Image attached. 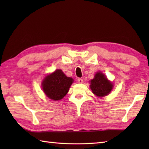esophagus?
Listing matches in <instances>:
<instances>
[{
    "label": "esophagus",
    "mask_w": 149,
    "mask_h": 149,
    "mask_svg": "<svg viewBox=\"0 0 149 149\" xmlns=\"http://www.w3.org/2000/svg\"><path fill=\"white\" fill-rule=\"evenodd\" d=\"M83 80L82 79H81V78H79L78 79V83H79L81 84V83H83Z\"/></svg>",
    "instance_id": "esophagus-1"
}]
</instances>
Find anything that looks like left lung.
I'll list each match as a JSON object with an SVG mask.
<instances>
[{
  "label": "left lung",
  "instance_id": "obj_1",
  "mask_svg": "<svg viewBox=\"0 0 149 149\" xmlns=\"http://www.w3.org/2000/svg\"><path fill=\"white\" fill-rule=\"evenodd\" d=\"M90 88L93 94L97 97H102L108 95L113 88L111 82L101 72H98L94 78L90 81Z\"/></svg>",
  "mask_w": 149,
  "mask_h": 149
}]
</instances>
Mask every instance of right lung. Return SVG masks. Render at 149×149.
Instances as JSON below:
<instances>
[{"mask_svg": "<svg viewBox=\"0 0 149 149\" xmlns=\"http://www.w3.org/2000/svg\"><path fill=\"white\" fill-rule=\"evenodd\" d=\"M74 79L68 77L58 69L44 78L42 81V89L47 97L53 100L62 99L69 90Z\"/></svg>", "mask_w": 149, "mask_h": 149, "instance_id": "1", "label": "right lung"}]
</instances>
